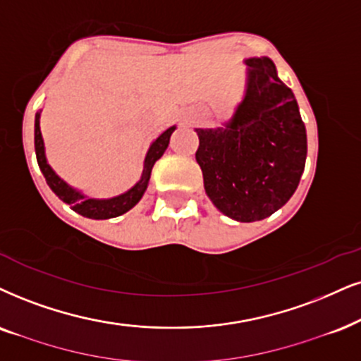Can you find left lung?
I'll use <instances>...</instances> for the list:
<instances>
[{"label":"left lung","mask_w":361,"mask_h":361,"mask_svg":"<svg viewBox=\"0 0 361 361\" xmlns=\"http://www.w3.org/2000/svg\"><path fill=\"white\" fill-rule=\"evenodd\" d=\"M248 88L225 128L202 130L196 161L214 207L236 221L270 216L298 188L307 130L270 58H248Z\"/></svg>","instance_id":"1"}]
</instances>
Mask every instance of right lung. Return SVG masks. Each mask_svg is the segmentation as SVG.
Returning <instances> with one entry per match:
<instances>
[{
  "instance_id": "obj_1",
  "label": "right lung",
  "mask_w": 361,
  "mask_h": 361,
  "mask_svg": "<svg viewBox=\"0 0 361 361\" xmlns=\"http://www.w3.org/2000/svg\"><path fill=\"white\" fill-rule=\"evenodd\" d=\"M175 131V126L168 128L157 141H153V145L149 147L147 158H145V166H143V175L141 180L136 183L130 191H126L125 195L116 196L111 200H91L85 198L83 195H80L78 191L70 188L65 181L59 178L56 173L51 170V166L47 163V157H44V145H43V136H41L39 130V113L36 115L35 120V149H36V159H38L39 170L43 173V176L47 178V183L49 188L53 190V193L58 196L59 200L68 203L71 207L73 212L83 214L91 220H108V218L120 216V214L126 213L128 209L133 208L136 203L140 202L141 196H143L145 190H147L149 175H152V168L157 159H159L168 148L170 143V136Z\"/></svg>"
}]
</instances>
